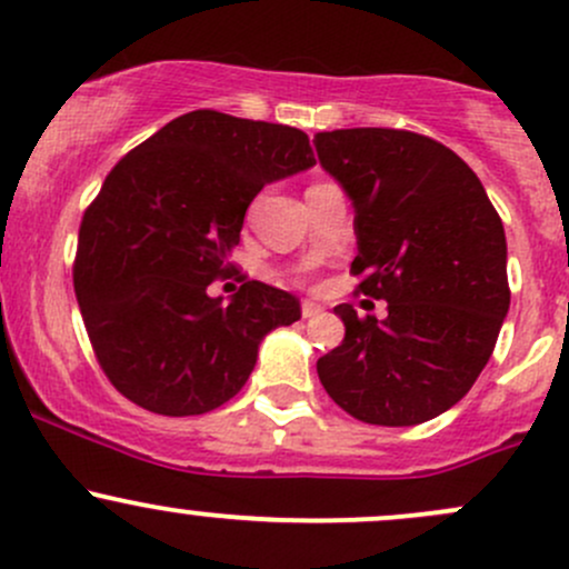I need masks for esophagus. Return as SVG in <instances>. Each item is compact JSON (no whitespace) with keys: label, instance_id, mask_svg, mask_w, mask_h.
<instances>
[{"label":"esophagus","instance_id":"34e87169","mask_svg":"<svg viewBox=\"0 0 569 569\" xmlns=\"http://www.w3.org/2000/svg\"><path fill=\"white\" fill-rule=\"evenodd\" d=\"M301 315H303V320H311V317L322 315V307H320V303H315V301H303L301 303Z\"/></svg>","mask_w":569,"mask_h":569}]
</instances>
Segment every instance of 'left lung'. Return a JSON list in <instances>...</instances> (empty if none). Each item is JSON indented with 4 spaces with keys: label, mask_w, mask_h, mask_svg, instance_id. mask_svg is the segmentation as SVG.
Listing matches in <instances>:
<instances>
[{
    "label": "left lung",
    "mask_w": 569,
    "mask_h": 569,
    "mask_svg": "<svg viewBox=\"0 0 569 569\" xmlns=\"http://www.w3.org/2000/svg\"><path fill=\"white\" fill-rule=\"evenodd\" d=\"M317 157L356 209L360 290L388 317L333 311L345 341L317 360L328 396L375 426H418L469 393L507 309V241L480 179L437 140L356 127L317 132Z\"/></svg>",
    "instance_id": "left-lung-1"
}]
</instances>
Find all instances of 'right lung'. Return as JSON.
Wrapping results in <instances>:
<instances>
[{
  "mask_svg": "<svg viewBox=\"0 0 569 569\" xmlns=\"http://www.w3.org/2000/svg\"><path fill=\"white\" fill-rule=\"evenodd\" d=\"M315 164L307 132L192 111L108 173L78 233L76 298L108 380L138 407L203 415L243 388L260 341L301 320V301L247 282L222 303L243 213L266 184Z\"/></svg>",
  "mask_w": 569,
  "mask_h": 569,
  "instance_id": "obj_1",
  "label": "right lung"
}]
</instances>
